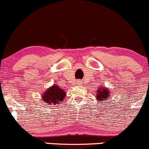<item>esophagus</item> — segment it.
Listing matches in <instances>:
<instances>
[{"label":"esophagus","mask_w":149,"mask_h":149,"mask_svg":"<svg viewBox=\"0 0 149 149\" xmlns=\"http://www.w3.org/2000/svg\"><path fill=\"white\" fill-rule=\"evenodd\" d=\"M77 85H82V82L81 80H77Z\"/></svg>","instance_id":"34e87169"}]
</instances>
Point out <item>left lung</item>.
Wrapping results in <instances>:
<instances>
[{"label": "left lung", "mask_w": 149, "mask_h": 149, "mask_svg": "<svg viewBox=\"0 0 149 149\" xmlns=\"http://www.w3.org/2000/svg\"><path fill=\"white\" fill-rule=\"evenodd\" d=\"M110 93H111L110 92L108 88L100 86L99 89H98V91H96L95 98H96L98 102L103 103L106 100H109Z\"/></svg>", "instance_id": "1"}]
</instances>
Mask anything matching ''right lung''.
Instances as JSON below:
<instances>
[{
  "label": "right lung",
  "mask_w": 149,
  "mask_h": 149,
  "mask_svg": "<svg viewBox=\"0 0 149 149\" xmlns=\"http://www.w3.org/2000/svg\"><path fill=\"white\" fill-rule=\"evenodd\" d=\"M67 95L66 91L60 88L58 85L54 84L52 86L48 88L43 94H42V101L49 105H56L61 104L64 101V97Z\"/></svg>",
  "instance_id": "1"
}]
</instances>
